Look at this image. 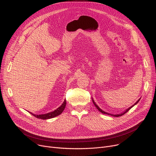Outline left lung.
Here are the masks:
<instances>
[{
	"label": "left lung",
	"mask_w": 156,
	"mask_h": 156,
	"mask_svg": "<svg viewBox=\"0 0 156 156\" xmlns=\"http://www.w3.org/2000/svg\"><path fill=\"white\" fill-rule=\"evenodd\" d=\"M140 99H139L133 105H132V106H131V107L130 108H128L127 109H126L123 112H122V113H121V114H109V113H108V112H105V111H102L99 107V106H98L96 104H95V102H94V101L93 100V99H92V101H93V103H94V104L95 105V107H96V108L98 109V110H99L101 112H102V113H103V114H108V115H111V116H115V117H119V116H121L122 115H123V114H125V113H126L131 108H132V107H133V106L135 105H136L138 102H139V101H140Z\"/></svg>",
	"instance_id": "obj_1"
}]
</instances>
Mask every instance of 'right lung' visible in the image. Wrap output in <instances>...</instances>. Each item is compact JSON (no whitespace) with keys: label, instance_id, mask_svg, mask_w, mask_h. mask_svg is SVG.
Listing matches in <instances>:
<instances>
[{"label":"right lung","instance_id":"1","mask_svg":"<svg viewBox=\"0 0 156 156\" xmlns=\"http://www.w3.org/2000/svg\"><path fill=\"white\" fill-rule=\"evenodd\" d=\"M66 100H64V102L62 104V105L60 106L59 108H57V109H55V111L51 112H48L47 114H33L31 112H30V114H31L32 115H34L35 117L38 118V119H51V118H55L57 116H59V114H61L62 111H64L65 107H66Z\"/></svg>","mask_w":156,"mask_h":156}]
</instances>
